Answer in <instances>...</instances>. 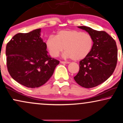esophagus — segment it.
I'll use <instances>...</instances> for the list:
<instances>
[{"label":"esophagus","mask_w":123,"mask_h":123,"mask_svg":"<svg viewBox=\"0 0 123 123\" xmlns=\"http://www.w3.org/2000/svg\"><path fill=\"white\" fill-rule=\"evenodd\" d=\"M60 63L62 64H69V62H63V61H60Z\"/></svg>","instance_id":"obj_1"}]
</instances>
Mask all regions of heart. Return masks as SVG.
Wrapping results in <instances>:
<instances>
[{"label":"heart","instance_id":"obj_1","mask_svg":"<svg viewBox=\"0 0 123 123\" xmlns=\"http://www.w3.org/2000/svg\"><path fill=\"white\" fill-rule=\"evenodd\" d=\"M94 40L90 34L76 30H63L56 36H50L46 45L50 55L56 58L63 51L65 58H71L74 61L84 59L92 51Z\"/></svg>","mask_w":123,"mask_h":123}]
</instances>
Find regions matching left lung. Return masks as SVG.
I'll return each instance as SVG.
<instances>
[{
  "instance_id": "1",
  "label": "left lung",
  "mask_w": 123,
  "mask_h": 123,
  "mask_svg": "<svg viewBox=\"0 0 123 123\" xmlns=\"http://www.w3.org/2000/svg\"><path fill=\"white\" fill-rule=\"evenodd\" d=\"M92 36L94 44L87 56L80 62V69L74 80L85 88L97 86L112 75L117 61L115 41L106 31H97L89 27L78 26Z\"/></svg>"
}]
</instances>
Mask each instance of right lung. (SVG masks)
I'll return each instance as SVG.
<instances>
[{
    "label": "right lung",
    "mask_w": 123,
    "mask_h": 123,
    "mask_svg": "<svg viewBox=\"0 0 123 123\" xmlns=\"http://www.w3.org/2000/svg\"><path fill=\"white\" fill-rule=\"evenodd\" d=\"M41 29L18 33L6 46L7 65L13 79L30 88L43 85L51 77L59 61L48 55Z\"/></svg>",
    "instance_id": "add662e5"
}]
</instances>
